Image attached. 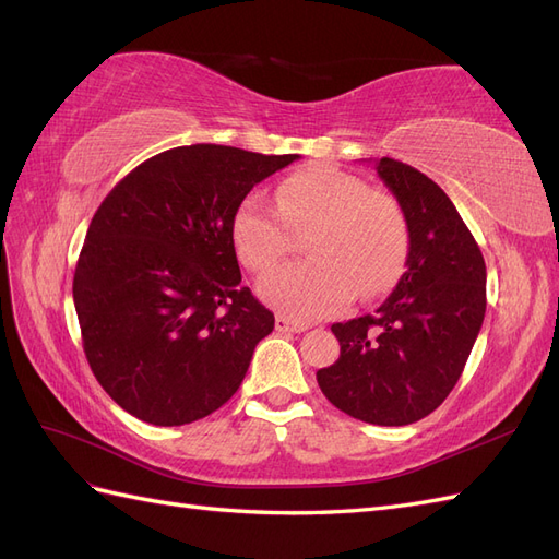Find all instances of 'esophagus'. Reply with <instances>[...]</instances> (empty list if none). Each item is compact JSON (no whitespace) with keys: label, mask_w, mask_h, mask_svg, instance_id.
I'll use <instances>...</instances> for the list:
<instances>
[{"label":"esophagus","mask_w":559,"mask_h":559,"mask_svg":"<svg viewBox=\"0 0 559 559\" xmlns=\"http://www.w3.org/2000/svg\"><path fill=\"white\" fill-rule=\"evenodd\" d=\"M275 329H277V331H282V333H300V331H306V329H308V324H302V321H294V319L284 317V314H277V319H275Z\"/></svg>","instance_id":"esophagus-1"}]
</instances>
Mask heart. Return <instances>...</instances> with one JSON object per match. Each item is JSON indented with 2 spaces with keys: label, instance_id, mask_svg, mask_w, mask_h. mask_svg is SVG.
<instances>
[{
  "label": "heart",
  "instance_id": "obj_1",
  "mask_svg": "<svg viewBox=\"0 0 559 559\" xmlns=\"http://www.w3.org/2000/svg\"><path fill=\"white\" fill-rule=\"evenodd\" d=\"M306 235L312 259L282 265L259 282L267 306L294 319L326 317L354 298L380 296L401 277L411 228L401 202L341 167L314 163L286 177L277 210L249 193L230 218V242L251 273H265L289 247V230Z\"/></svg>",
  "mask_w": 559,
  "mask_h": 559
}]
</instances>
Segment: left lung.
I'll return each mask as SVG.
<instances>
[{"mask_svg":"<svg viewBox=\"0 0 559 559\" xmlns=\"http://www.w3.org/2000/svg\"><path fill=\"white\" fill-rule=\"evenodd\" d=\"M408 218L411 251L376 312L333 324L341 357L317 370L337 411L380 427L427 417L460 380L485 319V259L445 191L415 167L376 160Z\"/></svg>","mask_w":559,"mask_h":559,"instance_id":"1","label":"left lung"}]
</instances>
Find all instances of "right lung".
<instances>
[{
	"mask_svg": "<svg viewBox=\"0 0 559 559\" xmlns=\"http://www.w3.org/2000/svg\"><path fill=\"white\" fill-rule=\"evenodd\" d=\"M296 158L177 146L134 167L97 207L74 308L93 376L130 415L181 427L238 392L275 314L240 284L230 218Z\"/></svg>",
	"mask_w": 559,
	"mask_h": 559,
	"instance_id": "right-lung-1",
	"label": "right lung"
}]
</instances>
